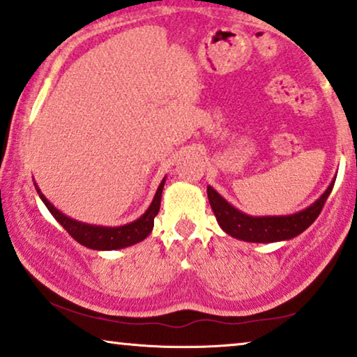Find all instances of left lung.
Returning a JSON list of instances; mask_svg holds the SVG:
<instances>
[{"label": "left lung", "mask_w": 357, "mask_h": 357, "mask_svg": "<svg viewBox=\"0 0 357 357\" xmlns=\"http://www.w3.org/2000/svg\"><path fill=\"white\" fill-rule=\"evenodd\" d=\"M333 184L335 181H331L322 197L317 199V202H314L310 207L294 215H286V217H249L229 205L210 185L207 188V195L210 207L225 233L233 238L249 241V243H277V241L291 239L301 234L317 220L333 189Z\"/></svg>", "instance_id": "left-lung-1"}]
</instances>
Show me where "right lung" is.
<instances>
[{
	"label": "right lung",
	"mask_w": 357,
	"mask_h": 357,
	"mask_svg": "<svg viewBox=\"0 0 357 357\" xmlns=\"http://www.w3.org/2000/svg\"><path fill=\"white\" fill-rule=\"evenodd\" d=\"M163 185H165V179L160 183L152 204H150L147 212H145L142 217L135 220L132 223L124 225V227H118V228L95 227V225H85V223L76 222V220L63 215L58 208H54L53 205L48 202L47 197L40 192L37 184H35V189H37V192L40 195V199L43 200V204L47 205L50 213L58 220V223L61 225V227L66 229L79 244L95 250H114V249L128 248V245H132L135 243H140V241H144L150 233H152L153 220L160 212Z\"/></svg>",
	"instance_id": "right-lung-1"
}]
</instances>
